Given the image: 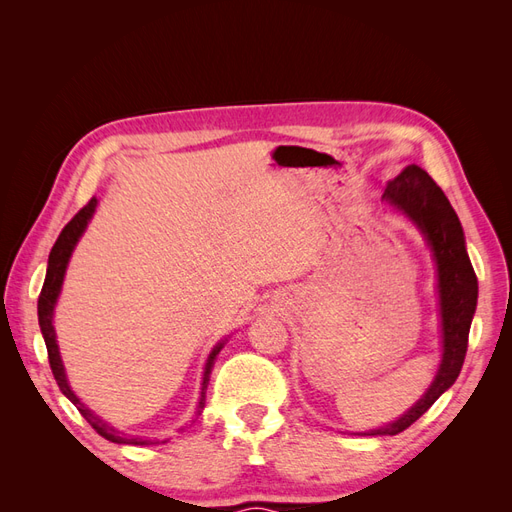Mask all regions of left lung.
<instances>
[{"label":"left lung","instance_id":"1","mask_svg":"<svg viewBox=\"0 0 512 512\" xmlns=\"http://www.w3.org/2000/svg\"><path fill=\"white\" fill-rule=\"evenodd\" d=\"M382 198L423 232L436 260L442 361L427 393L404 416L380 429L365 431V436H397L436 404V399L446 389H451L466 359L470 324L478 299V280L466 252L461 222L438 183L421 166L410 164L393 181L386 183Z\"/></svg>","mask_w":512,"mask_h":512}]
</instances>
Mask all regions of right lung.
<instances>
[{"mask_svg": "<svg viewBox=\"0 0 512 512\" xmlns=\"http://www.w3.org/2000/svg\"><path fill=\"white\" fill-rule=\"evenodd\" d=\"M98 207V198H91L89 203L74 215V218L64 226V230L59 232V237L53 245V250L49 254V267H46V277H44V284H42V292L38 297V322H40V331L44 337V344H46V352H49V363L53 369V376L59 384L61 393H64L72 404L79 408V412L83 414L85 421L94 427L102 438L117 442V444H134V446H149V444H158V440H147V438H138V436H126V433L117 431L115 427H111L108 423H104L100 416H96L91 412L85 404H81V399L74 395V391L70 389L68 378H66V371H64V363H61V356H59V348H57V339H55V327H53V312H55V303L57 297L61 292V284H64V275L68 269V260L74 252L76 243H79L81 235L85 232L91 215H94ZM224 348V342H220L215 346L209 354L207 365H205V376H203V389H200V399H198V414L203 412L205 408V395H207V384H209V376H211V369L215 363V356L220 354V350Z\"/></svg>", "mask_w": 512, "mask_h": 512, "instance_id": "add662e5", "label": "right lung"}]
</instances>
